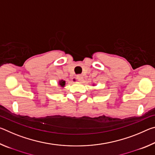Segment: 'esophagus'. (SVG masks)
Segmentation results:
<instances>
[{"mask_svg": "<svg viewBox=\"0 0 155 155\" xmlns=\"http://www.w3.org/2000/svg\"><path fill=\"white\" fill-rule=\"evenodd\" d=\"M77 80L78 81H80V82H81V81H83V77L82 75H77Z\"/></svg>", "mask_w": 155, "mask_h": 155, "instance_id": "esophagus-1", "label": "esophagus"}]
</instances>
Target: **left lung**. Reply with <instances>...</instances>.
<instances>
[{
	"mask_svg": "<svg viewBox=\"0 0 155 155\" xmlns=\"http://www.w3.org/2000/svg\"><path fill=\"white\" fill-rule=\"evenodd\" d=\"M93 86H94V85H93Z\"/></svg>",
	"mask_w": 155,
	"mask_h": 155,
	"instance_id": "left-lung-1",
	"label": "left lung"
}]
</instances>
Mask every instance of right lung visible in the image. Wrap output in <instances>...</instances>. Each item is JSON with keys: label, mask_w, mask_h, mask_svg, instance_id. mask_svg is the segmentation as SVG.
Listing matches in <instances>:
<instances>
[{"label": "right lung", "mask_w": 155, "mask_h": 155, "mask_svg": "<svg viewBox=\"0 0 155 155\" xmlns=\"http://www.w3.org/2000/svg\"><path fill=\"white\" fill-rule=\"evenodd\" d=\"M58 83H59V86H60V87H61L64 88V87H65V81L64 80L60 79V80L59 81Z\"/></svg>", "instance_id": "add662e5"}]
</instances>
